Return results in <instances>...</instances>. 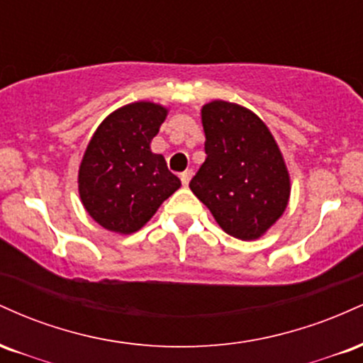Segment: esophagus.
Instances as JSON below:
<instances>
[{
    "label": "esophagus",
    "instance_id": "esophagus-1",
    "mask_svg": "<svg viewBox=\"0 0 363 363\" xmlns=\"http://www.w3.org/2000/svg\"><path fill=\"white\" fill-rule=\"evenodd\" d=\"M179 177H181L182 186H187V184H189L191 177H193V170H184V172H182Z\"/></svg>",
    "mask_w": 363,
    "mask_h": 363
}]
</instances>
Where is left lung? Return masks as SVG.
Segmentation results:
<instances>
[{
  "label": "left lung",
  "instance_id": "left-lung-1",
  "mask_svg": "<svg viewBox=\"0 0 363 363\" xmlns=\"http://www.w3.org/2000/svg\"><path fill=\"white\" fill-rule=\"evenodd\" d=\"M206 158L189 187L237 239H257L280 218L290 179L266 124L237 104L215 101L201 109Z\"/></svg>",
  "mask_w": 363,
  "mask_h": 363
}]
</instances>
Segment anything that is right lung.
I'll return each mask as SVG.
<instances>
[{
	"label": "right lung",
	"instance_id": "1",
	"mask_svg": "<svg viewBox=\"0 0 363 363\" xmlns=\"http://www.w3.org/2000/svg\"><path fill=\"white\" fill-rule=\"evenodd\" d=\"M165 116L157 104H129L104 121L86 147L78 189L85 210L107 230H140L181 186L165 158L150 150Z\"/></svg>",
	"mask_w": 363,
	"mask_h": 363
}]
</instances>
